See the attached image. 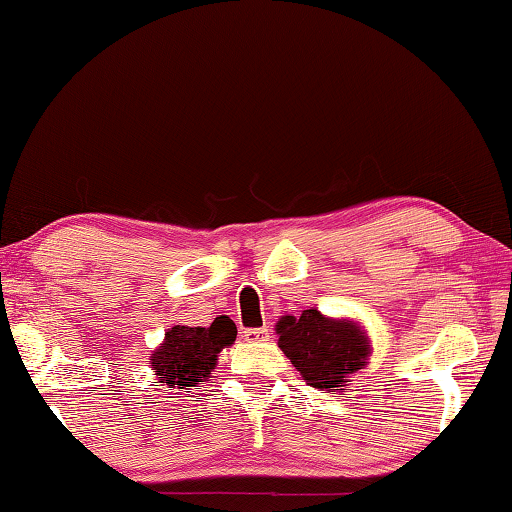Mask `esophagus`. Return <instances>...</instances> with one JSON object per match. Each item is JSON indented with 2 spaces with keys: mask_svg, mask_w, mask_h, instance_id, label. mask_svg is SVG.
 <instances>
[{
  "mask_svg": "<svg viewBox=\"0 0 512 512\" xmlns=\"http://www.w3.org/2000/svg\"><path fill=\"white\" fill-rule=\"evenodd\" d=\"M244 339H246L248 343L266 341V339H268V329H266V327H253V329H244Z\"/></svg>",
  "mask_w": 512,
  "mask_h": 512,
  "instance_id": "34e87169",
  "label": "esophagus"
}]
</instances>
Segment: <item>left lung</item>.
<instances>
[{
	"label": "left lung",
	"mask_w": 512,
	"mask_h": 512,
	"mask_svg": "<svg viewBox=\"0 0 512 512\" xmlns=\"http://www.w3.org/2000/svg\"><path fill=\"white\" fill-rule=\"evenodd\" d=\"M277 348L309 386L327 393L350 391V377L368 366L372 345L359 320L329 318L318 309L282 316L275 325Z\"/></svg>",
	"instance_id": "left-lung-1"
}]
</instances>
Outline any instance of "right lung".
I'll use <instances>...</instances> for the list:
<instances>
[{
  "instance_id": "add662e5",
  "label": "right lung",
  "mask_w": 512,
  "mask_h": 512,
  "mask_svg": "<svg viewBox=\"0 0 512 512\" xmlns=\"http://www.w3.org/2000/svg\"><path fill=\"white\" fill-rule=\"evenodd\" d=\"M237 339V325L228 316H219L210 327L173 325L164 332V341L151 354L155 384L189 388L207 381L219 361V352Z\"/></svg>"
}]
</instances>
